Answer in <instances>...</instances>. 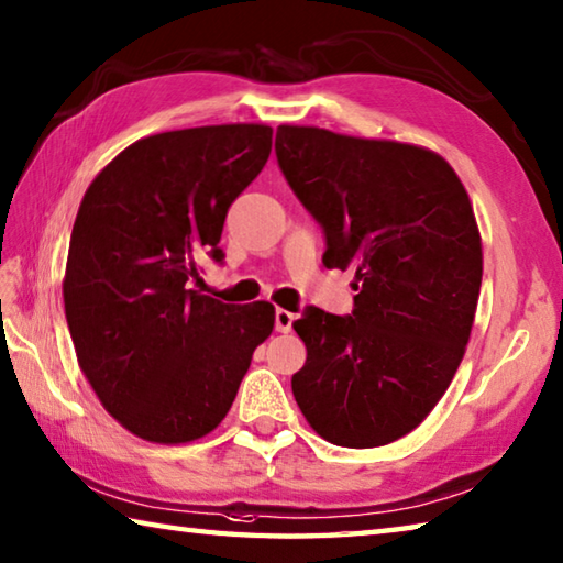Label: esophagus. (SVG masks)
Wrapping results in <instances>:
<instances>
[{
    "instance_id": "34e87169",
    "label": "esophagus",
    "mask_w": 563,
    "mask_h": 563,
    "mask_svg": "<svg viewBox=\"0 0 563 563\" xmlns=\"http://www.w3.org/2000/svg\"><path fill=\"white\" fill-rule=\"evenodd\" d=\"M292 320H295V314L292 312H288V310H275V330L278 332H290V327H292Z\"/></svg>"
}]
</instances>
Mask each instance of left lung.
<instances>
[{
	"mask_svg": "<svg viewBox=\"0 0 563 563\" xmlns=\"http://www.w3.org/2000/svg\"><path fill=\"white\" fill-rule=\"evenodd\" d=\"M275 157L324 233L327 268L354 271L352 314L314 305L292 396L324 441L376 448L441 401L473 330L483 246L467 191L435 152L280 125Z\"/></svg>",
	"mask_w": 563,
	"mask_h": 563,
	"instance_id": "obj_1",
	"label": "left lung"
}]
</instances>
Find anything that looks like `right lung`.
<instances>
[{"label": "right lung", "mask_w": 563, "mask_h": 563, "mask_svg": "<svg viewBox=\"0 0 563 563\" xmlns=\"http://www.w3.org/2000/svg\"><path fill=\"white\" fill-rule=\"evenodd\" d=\"M268 125L159 132L90 184L70 231L66 320L110 416L152 443L213 431L236 398L271 302L227 305L189 280L223 263V221L271 155Z\"/></svg>", "instance_id": "right-lung-1"}]
</instances>
